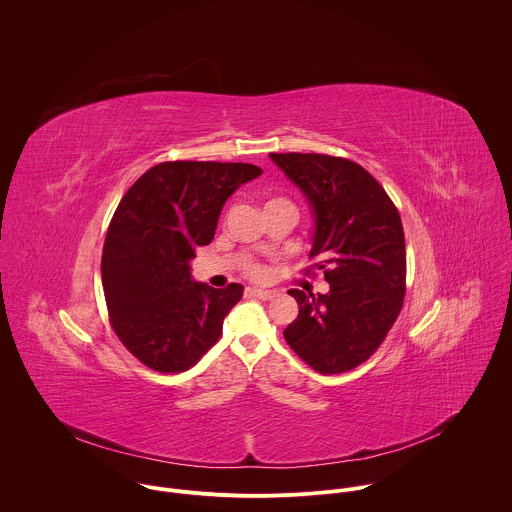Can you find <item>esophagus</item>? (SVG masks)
<instances>
[{
  "mask_svg": "<svg viewBox=\"0 0 512 512\" xmlns=\"http://www.w3.org/2000/svg\"><path fill=\"white\" fill-rule=\"evenodd\" d=\"M248 294L260 298V300H270L276 296V290H270V288H248Z\"/></svg>",
  "mask_w": 512,
  "mask_h": 512,
  "instance_id": "esophagus-1",
  "label": "esophagus"
}]
</instances>
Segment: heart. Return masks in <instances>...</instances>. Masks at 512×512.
Here are the masks:
<instances>
[{
	"label": "heart",
	"mask_w": 512,
	"mask_h": 512,
	"mask_svg": "<svg viewBox=\"0 0 512 512\" xmlns=\"http://www.w3.org/2000/svg\"><path fill=\"white\" fill-rule=\"evenodd\" d=\"M270 202H278V200H270ZM252 274L260 276V274H262V268H258V266H256V268H252Z\"/></svg>",
	"instance_id": "heart-1"
}]
</instances>
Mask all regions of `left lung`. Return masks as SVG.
Instances as JSON below:
<instances>
[{"label": "left lung", "mask_w": 512, "mask_h": 512, "mask_svg": "<svg viewBox=\"0 0 512 512\" xmlns=\"http://www.w3.org/2000/svg\"><path fill=\"white\" fill-rule=\"evenodd\" d=\"M270 159L306 196L312 256L324 262L328 294L290 290L300 314L284 330L288 345L316 371L341 373L385 340L405 296V236L383 186L357 163L288 153Z\"/></svg>", "instance_id": "8db88e82"}]
</instances>
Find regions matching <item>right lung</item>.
Wrapping results in <instances>:
<instances>
[{
	"label": "right lung",
	"instance_id": "obj_1",
	"mask_svg": "<svg viewBox=\"0 0 512 512\" xmlns=\"http://www.w3.org/2000/svg\"><path fill=\"white\" fill-rule=\"evenodd\" d=\"M260 174L246 163H161L121 198L103 246V290L115 334L147 367L184 371L220 338L244 288L194 282L190 260L212 242L232 192Z\"/></svg>",
	"mask_w": 512,
	"mask_h": 512
}]
</instances>
